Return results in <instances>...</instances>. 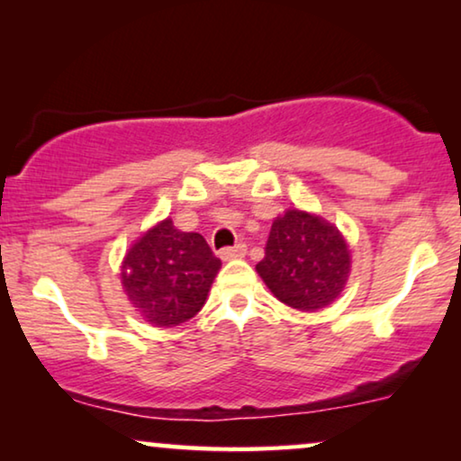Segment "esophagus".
<instances>
[{"instance_id": "obj_1", "label": "esophagus", "mask_w": 461, "mask_h": 461, "mask_svg": "<svg viewBox=\"0 0 461 461\" xmlns=\"http://www.w3.org/2000/svg\"><path fill=\"white\" fill-rule=\"evenodd\" d=\"M245 254H248V245L237 243L235 248H224L220 251V258H222V260H235V258H243Z\"/></svg>"}]
</instances>
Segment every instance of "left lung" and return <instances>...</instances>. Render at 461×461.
Wrapping results in <instances>:
<instances>
[{
    "label": "left lung",
    "mask_w": 461,
    "mask_h": 461,
    "mask_svg": "<svg viewBox=\"0 0 461 461\" xmlns=\"http://www.w3.org/2000/svg\"><path fill=\"white\" fill-rule=\"evenodd\" d=\"M258 275L283 304L314 312L342 294L350 249L342 232L317 213L287 210L273 222Z\"/></svg>",
    "instance_id": "obj_1"
}]
</instances>
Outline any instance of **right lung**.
<instances>
[{
	"mask_svg": "<svg viewBox=\"0 0 461 461\" xmlns=\"http://www.w3.org/2000/svg\"><path fill=\"white\" fill-rule=\"evenodd\" d=\"M220 267L199 232H182L166 218L128 249L122 285L149 323L174 327L203 308Z\"/></svg>",
	"mask_w": 461,
	"mask_h": 461,
	"instance_id": "add662e5",
	"label": "right lung"
}]
</instances>
